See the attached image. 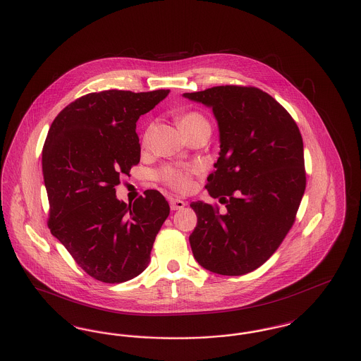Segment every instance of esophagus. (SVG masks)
<instances>
[{
	"label": "esophagus",
	"mask_w": 361,
	"mask_h": 361,
	"mask_svg": "<svg viewBox=\"0 0 361 361\" xmlns=\"http://www.w3.org/2000/svg\"><path fill=\"white\" fill-rule=\"evenodd\" d=\"M185 206H187V203L184 200H181V199H172L171 200V208H172L173 211L181 209V208H184Z\"/></svg>",
	"instance_id": "obj_1"
}]
</instances>
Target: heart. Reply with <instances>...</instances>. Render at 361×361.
<instances>
[{
	"label": "heart",
	"instance_id": "1",
	"mask_svg": "<svg viewBox=\"0 0 361 361\" xmlns=\"http://www.w3.org/2000/svg\"><path fill=\"white\" fill-rule=\"evenodd\" d=\"M177 124L183 131H187L190 127H195L202 123H208L206 118L195 111L184 112L177 116ZM153 126L149 124L142 133V143L147 145L152 137ZM200 172L199 165H165L155 173V177L158 181L165 184L166 187L174 189L177 192H185L188 190L192 184V177Z\"/></svg>",
	"mask_w": 361,
	"mask_h": 361
}]
</instances>
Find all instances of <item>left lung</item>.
I'll use <instances>...</instances> for the list:
<instances>
[{"instance_id":"8db88e82","label":"left lung","mask_w":361,"mask_h":361,"mask_svg":"<svg viewBox=\"0 0 361 361\" xmlns=\"http://www.w3.org/2000/svg\"><path fill=\"white\" fill-rule=\"evenodd\" d=\"M212 108L221 153L207 177L211 197L193 202L197 224L189 235L207 271L246 275L271 257L295 222L306 189L303 139L291 115L255 86L222 85L184 93Z\"/></svg>"}]
</instances>
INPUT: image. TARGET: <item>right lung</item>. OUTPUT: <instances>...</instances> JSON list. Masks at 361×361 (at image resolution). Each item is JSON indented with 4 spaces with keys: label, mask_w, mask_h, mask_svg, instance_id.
Wrapping results in <instances>:
<instances>
[{
    "label": "right lung",
    "mask_w": 361,
    "mask_h": 361,
    "mask_svg": "<svg viewBox=\"0 0 361 361\" xmlns=\"http://www.w3.org/2000/svg\"><path fill=\"white\" fill-rule=\"evenodd\" d=\"M168 94V89L89 93L63 108L49 130L42 153L49 228L99 281L115 284L142 274L169 216L155 189L133 204L118 200L115 190L140 159L139 116Z\"/></svg>",
    "instance_id": "obj_1"
}]
</instances>
